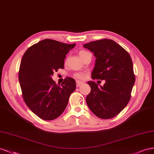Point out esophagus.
<instances>
[{"label":"esophagus","mask_w":154,"mask_h":154,"mask_svg":"<svg viewBox=\"0 0 154 154\" xmlns=\"http://www.w3.org/2000/svg\"><path fill=\"white\" fill-rule=\"evenodd\" d=\"M82 84H84V82H83L80 81H77L76 82V85H77V87H79V86H80L81 85H82Z\"/></svg>","instance_id":"34e87169"}]
</instances>
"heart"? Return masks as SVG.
Instances as JSON below:
<instances>
[{"instance_id":"1","label":"heart","mask_w":154,"mask_h":154,"mask_svg":"<svg viewBox=\"0 0 154 154\" xmlns=\"http://www.w3.org/2000/svg\"><path fill=\"white\" fill-rule=\"evenodd\" d=\"M88 53H89V52L86 51H81L80 52H79V56H80L81 58L82 57H83L84 55H85V54H86ZM74 76H75V77H76L77 79H83L85 78V74L83 73H77L75 74V75H74Z\"/></svg>"}]
</instances>
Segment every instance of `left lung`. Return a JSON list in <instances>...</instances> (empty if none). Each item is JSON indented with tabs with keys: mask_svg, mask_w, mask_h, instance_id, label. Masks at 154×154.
<instances>
[{
	"mask_svg": "<svg viewBox=\"0 0 154 154\" xmlns=\"http://www.w3.org/2000/svg\"><path fill=\"white\" fill-rule=\"evenodd\" d=\"M83 47L96 57L92 79L106 81L100 87L95 82H88L91 92L86 97V103L97 117L114 118L126 107L131 97L135 82L132 59L125 49L109 39L91 42Z\"/></svg>",
	"mask_w": 154,
	"mask_h": 154,
	"instance_id": "left-lung-1",
	"label": "left lung"
}]
</instances>
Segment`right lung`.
I'll use <instances>...</instances> for the list:
<instances>
[{
	"mask_svg": "<svg viewBox=\"0 0 154 154\" xmlns=\"http://www.w3.org/2000/svg\"><path fill=\"white\" fill-rule=\"evenodd\" d=\"M75 46L45 39L29 47L20 65L18 79L25 103L36 116L52 120L65 109L76 88L75 81L66 77L60 85L52 76L64 68L66 55Z\"/></svg>",
	"mask_w": 154,
	"mask_h": 154,
	"instance_id": "add662e5",
	"label": "right lung"
}]
</instances>
